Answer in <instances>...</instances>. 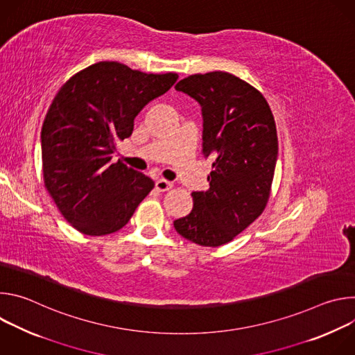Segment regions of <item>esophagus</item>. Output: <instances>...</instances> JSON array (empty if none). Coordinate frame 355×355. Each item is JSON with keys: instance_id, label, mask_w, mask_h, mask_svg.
<instances>
[{"instance_id": "1", "label": "esophagus", "mask_w": 355, "mask_h": 355, "mask_svg": "<svg viewBox=\"0 0 355 355\" xmlns=\"http://www.w3.org/2000/svg\"><path fill=\"white\" fill-rule=\"evenodd\" d=\"M173 188V182H170V181H167V180H159V181H156V189L159 191V192H166V191H168V189H171Z\"/></svg>"}]
</instances>
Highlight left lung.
<instances>
[{"mask_svg":"<svg viewBox=\"0 0 355 355\" xmlns=\"http://www.w3.org/2000/svg\"><path fill=\"white\" fill-rule=\"evenodd\" d=\"M175 89L202 108V156L212 162V171L209 189L191 193L193 208L174 227L192 243L218 247L267 207L278 157L274 115L259 89L230 73L193 74Z\"/></svg>","mask_w":355,"mask_h":355,"instance_id":"left-lung-1","label":"left lung"}]
</instances>
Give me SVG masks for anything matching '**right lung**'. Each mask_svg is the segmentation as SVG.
I'll use <instances>...</instances> for the list:
<instances>
[{"mask_svg": "<svg viewBox=\"0 0 355 355\" xmlns=\"http://www.w3.org/2000/svg\"><path fill=\"white\" fill-rule=\"evenodd\" d=\"M178 74H147L118 62L95 63L69 78L44 116L43 181L64 219L88 236L122 229L155 188L123 163L111 164L116 141L137 114L167 92Z\"/></svg>", "mask_w": 355, "mask_h": 355, "instance_id": "1", "label": "right lung"}]
</instances>
